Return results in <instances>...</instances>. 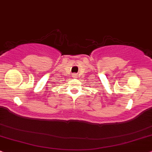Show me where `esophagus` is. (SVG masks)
Instances as JSON below:
<instances>
[{"label": "esophagus", "mask_w": 152, "mask_h": 152, "mask_svg": "<svg viewBox=\"0 0 152 152\" xmlns=\"http://www.w3.org/2000/svg\"><path fill=\"white\" fill-rule=\"evenodd\" d=\"M72 77L75 78V79H77V74H72Z\"/></svg>", "instance_id": "34e87169"}]
</instances>
